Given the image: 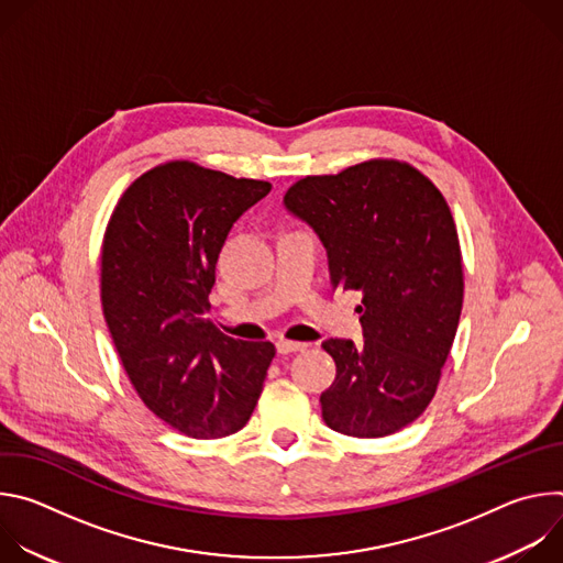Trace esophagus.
<instances>
[{"label":"esophagus","mask_w":563,"mask_h":563,"mask_svg":"<svg viewBox=\"0 0 563 563\" xmlns=\"http://www.w3.org/2000/svg\"><path fill=\"white\" fill-rule=\"evenodd\" d=\"M307 347V343H298V341H287V339H280L276 343V350L278 354H291V352H302Z\"/></svg>","instance_id":"obj_1"}]
</instances>
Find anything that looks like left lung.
<instances>
[{
    "label": "left lung",
    "instance_id": "8db88e82",
    "mask_svg": "<svg viewBox=\"0 0 563 563\" xmlns=\"http://www.w3.org/2000/svg\"><path fill=\"white\" fill-rule=\"evenodd\" d=\"M285 207L325 245L332 287L363 294V345L323 343L336 363L320 394L323 421L358 439L394 434L430 406L459 328L463 263L452 211L428 176L387 157L300 178Z\"/></svg>",
    "mask_w": 563,
    "mask_h": 563
}]
</instances>
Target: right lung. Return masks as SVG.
<instances>
[{"label":"right lung","mask_w":563,"mask_h":563,"mask_svg":"<svg viewBox=\"0 0 563 563\" xmlns=\"http://www.w3.org/2000/svg\"><path fill=\"white\" fill-rule=\"evenodd\" d=\"M269 189L172 159L129 185L104 231L100 296L118 356L142 404L194 439L245 428L276 356L207 318L227 233Z\"/></svg>","instance_id":"obj_1"}]
</instances>
